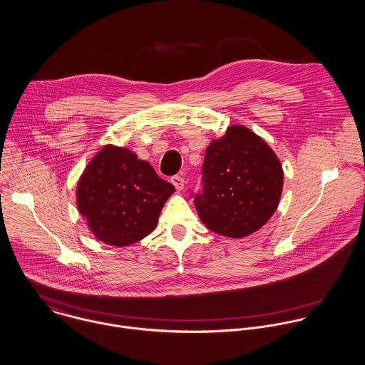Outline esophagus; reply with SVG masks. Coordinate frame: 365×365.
Masks as SVG:
<instances>
[{
	"label": "esophagus",
	"mask_w": 365,
	"mask_h": 365,
	"mask_svg": "<svg viewBox=\"0 0 365 365\" xmlns=\"http://www.w3.org/2000/svg\"><path fill=\"white\" fill-rule=\"evenodd\" d=\"M170 182H172V185L176 187V190H183V187H185V180H183V178L182 176H172L170 178Z\"/></svg>",
	"instance_id": "obj_1"
}]
</instances>
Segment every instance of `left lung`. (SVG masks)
<instances>
[{
	"label": "left lung",
	"mask_w": 365,
	"mask_h": 365,
	"mask_svg": "<svg viewBox=\"0 0 365 365\" xmlns=\"http://www.w3.org/2000/svg\"><path fill=\"white\" fill-rule=\"evenodd\" d=\"M205 192L195 206L202 222L230 238H244L264 227L277 212L284 169L264 138L235 124L206 148Z\"/></svg>",
	"instance_id": "left-lung-1"
}]
</instances>
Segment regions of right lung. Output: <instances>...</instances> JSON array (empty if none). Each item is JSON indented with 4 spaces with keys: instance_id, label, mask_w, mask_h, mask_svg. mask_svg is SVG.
<instances>
[{
    "instance_id": "1",
    "label": "right lung",
    "mask_w": 365,
    "mask_h": 365,
    "mask_svg": "<svg viewBox=\"0 0 365 365\" xmlns=\"http://www.w3.org/2000/svg\"><path fill=\"white\" fill-rule=\"evenodd\" d=\"M175 187L124 146H103L86 165L76 205L88 230L107 245L127 247L149 235Z\"/></svg>"
}]
</instances>
